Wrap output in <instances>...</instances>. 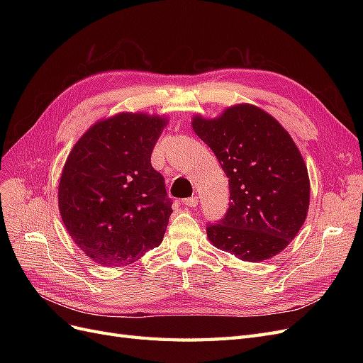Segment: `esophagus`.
I'll use <instances>...</instances> for the list:
<instances>
[{
  "label": "esophagus",
  "mask_w": 363,
  "mask_h": 363,
  "mask_svg": "<svg viewBox=\"0 0 363 363\" xmlns=\"http://www.w3.org/2000/svg\"><path fill=\"white\" fill-rule=\"evenodd\" d=\"M183 204L186 207H196V206H199V199H196V196H191V199L183 200Z\"/></svg>",
  "instance_id": "esophagus-1"
}]
</instances>
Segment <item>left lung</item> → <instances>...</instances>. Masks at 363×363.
Returning <instances> with one entry per match:
<instances>
[{
  "instance_id": "8db88e82",
  "label": "left lung",
  "mask_w": 363,
  "mask_h": 363,
  "mask_svg": "<svg viewBox=\"0 0 363 363\" xmlns=\"http://www.w3.org/2000/svg\"><path fill=\"white\" fill-rule=\"evenodd\" d=\"M194 131L228 177L221 224L207 227L212 245L245 262L271 259L306 221L311 182L298 147L279 121L255 104H235L216 118L195 115Z\"/></svg>"
}]
</instances>
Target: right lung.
<instances>
[{"instance_id":"obj_1","label":"right lung","mask_w":363,"mask_h":363,"mask_svg":"<svg viewBox=\"0 0 363 363\" xmlns=\"http://www.w3.org/2000/svg\"><path fill=\"white\" fill-rule=\"evenodd\" d=\"M168 116L121 112L77 140L59 182L65 228L103 267H125L162 244L172 213L151 152Z\"/></svg>"}]
</instances>
